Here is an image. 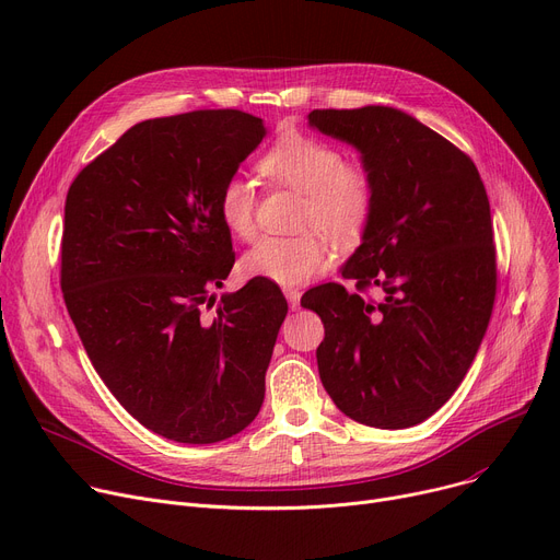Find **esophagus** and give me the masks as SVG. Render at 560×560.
<instances>
[{"label":"esophagus","mask_w":560,"mask_h":560,"mask_svg":"<svg viewBox=\"0 0 560 560\" xmlns=\"http://www.w3.org/2000/svg\"><path fill=\"white\" fill-rule=\"evenodd\" d=\"M283 295L290 304V308H300V300H302V292L298 288H283Z\"/></svg>","instance_id":"1"}]
</instances>
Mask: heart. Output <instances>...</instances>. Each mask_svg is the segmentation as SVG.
<instances>
[{"label":"heart","mask_w":560,"mask_h":560,"mask_svg":"<svg viewBox=\"0 0 560 560\" xmlns=\"http://www.w3.org/2000/svg\"><path fill=\"white\" fill-rule=\"evenodd\" d=\"M258 172L275 186L302 192L300 226L325 231L336 243H354L365 231L376 186L363 163L345 161L340 147L313 136H285L258 161ZM224 226L247 241L256 233V190L243 174H233L218 195ZM329 247L325 235L306 229L295 235H260L245 252L243 272L279 285H295L325 268Z\"/></svg>","instance_id":"1"}]
</instances>
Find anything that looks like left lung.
Masks as SVG:
<instances>
[{
    "label": "left lung",
    "mask_w": 560,
    "mask_h": 560,
    "mask_svg": "<svg viewBox=\"0 0 560 560\" xmlns=\"http://www.w3.org/2000/svg\"><path fill=\"white\" fill-rule=\"evenodd\" d=\"M308 125L349 142L372 172L376 201L342 279L308 290L325 322L322 386L351 420L406 429L431 418L486 336L497 260L477 165L413 115L390 106L317 108ZM368 287L380 300L365 299Z\"/></svg>",
    "instance_id": "left-lung-1"
}]
</instances>
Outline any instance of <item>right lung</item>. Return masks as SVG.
I'll list each match as a JSON object with an SVG mask.
<instances>
[{
    "label": "right lung",
    "instance_id": "1",
    "mask_svg": "<svg viewBox=\"0 0 560 560\" xmlns=\"http://www.w3.org/2000/svg\"><path fill=\"white\" fill-rule=\"evenodd\" d=\"M265 133L260 117L233 108L144 120L68 190V313L113 397L174 443L241 433L265 397L281 290L252 279L206 315L235 262L218 195Z\"/></svg>",
    "mask_w": 560,
    "mask_h": 560
}]
</instances>
